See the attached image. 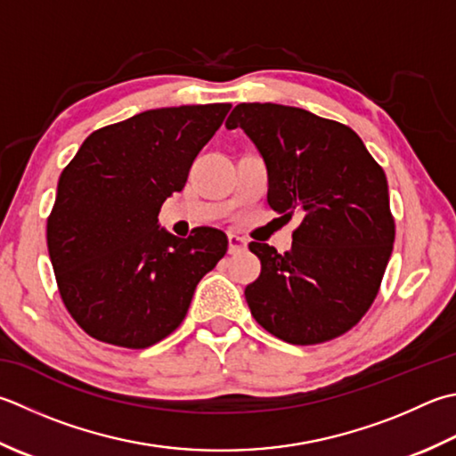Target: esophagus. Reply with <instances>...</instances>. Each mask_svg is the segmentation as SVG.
Masks as SVG:
<instances>
[{
  "label": "esophagus",
  "mask_w": 456,
  "mask_h": 456,
  "mask_svg": "<svg viewBox=\"0 0 456 456\" xmlns=\"http://www.w3.org/2000/svg\"><path fill=\"white\" fill-rule=\"evenodd\" d=\"M227 248H229V255L243 253V251H247V240L243 237L229 233L227 235Z\"/></svg>",
  "instance_id": "obj_1"
}]
</instances>
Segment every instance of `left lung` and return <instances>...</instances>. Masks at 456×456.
<instances>
[{
    "label": "left lung",
    "instance_id": "8db88e82",
    "mask_svg": "<svg viewBox=\"0 0 456 456\" xmlns=\"http://www.w3.org/2000/svg\"><path fill=\"white\" fill-rule=\"evenodd\" d=\"M225 126L243 130L261 154L271 209L302 217L289 253L248 245L263 266L245 289L251 314L289 344L347 332L371 306L394 251L386 174L352 128L305 109L243 102Z\"/></svg>",
    "mask_w": 456,
    "mask_h": 456
}]
</instances>
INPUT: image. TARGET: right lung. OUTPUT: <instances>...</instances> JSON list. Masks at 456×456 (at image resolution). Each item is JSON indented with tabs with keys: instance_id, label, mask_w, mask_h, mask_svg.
Segmentation results:
<instances>
[{
	"instance_id": "obj_1",
	"label": "right lung",
	"mask_w": 456,
	"mask_h": 456,
	"mask_svg": "<svg viewBox=\"0 0 456 456\" xmlns=\"http://www.w3.org/2000/svg\"><path fill=\"white\" fill-rule=\"evenodd\" d=\"M231 104L146 110L93 132L62 169L47 221L61 298L96 340L148 347L182 324L193 290L227 251L219 229L159 227Z\"/></svg>"
}]
</instances>
